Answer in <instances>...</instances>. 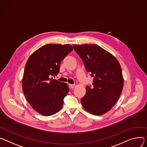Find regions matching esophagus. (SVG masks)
Masks as SVG:
<instances>
[{
  "instance_id": "esophagus-1",
  "label": "esophagus",
  "mask_w": 147,
  "mask_h": 147,
  "mask_svg": "<svg viewBox=\"0 0 147 147\" xmlns=\"http://www.w3.org/2000/svg\"><path fill=\"white\" fill-rule=\"evenodd\" d=\"M69 88L70 89H74V87H75V85H72V84H69Z\"/></svg>"
}]
</instances>
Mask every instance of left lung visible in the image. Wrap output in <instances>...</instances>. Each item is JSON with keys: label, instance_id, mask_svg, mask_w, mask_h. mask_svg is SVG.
<instances>
[{"label": "left lung", "instance_id": "obj_1", "mask_svg": "<svg viewBox=\"0 0 147 147\" xmlns=\"http://www.w3.org/2000/svg\"><path fill=\"white\" fill-rule=\"evenodd\" d=\"M73 47L93 77V86H86L81 103L92 115H102L116 104L123 90L120 64L115 56L99 45H74Z\"/></svg>", "mask_w": 147, "mask_h": 147}]
</instances>
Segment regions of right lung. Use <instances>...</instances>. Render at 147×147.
I'll return each instance as SVG.
<instances>
[{
    "label": "right lung",
    "mask_w": 147,
    "mask_h": 147,
    "mask_svg": "<svg viewBox=\"0 0 147 147\" xmlns=\"http://www.w3.org/2000/svg\"><path fill=\"white\" fill-rule=\"evenodd\" d=\"M72 50L69 44H47L32 53L26 62L23 90L32 109L43 116H51L62 109L69 88L49 76L58 75L61 61Z\"/></svg>",
    "instance_id": "obj_1"
}]
</instances>
